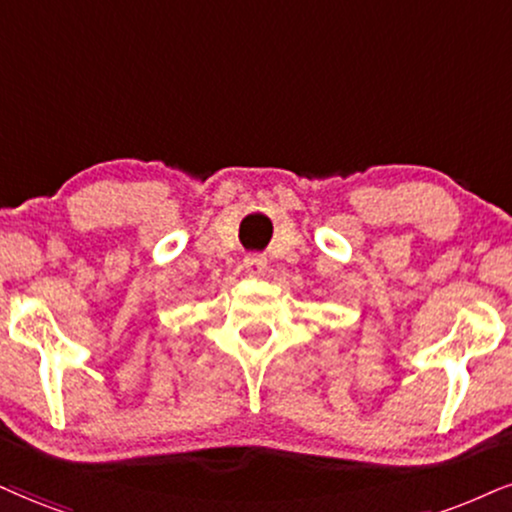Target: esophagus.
Listing matches in <instances>:
<instances>
[{"label": "esophagus", "mask_w": 512, "mask_h": 512, "mask_svg": "<svg viewBox=\"0 0 512 512\" xmlns=\"http://www.w3.org/2000/svg\"><path fill=\"white\" fill-rule=\"evenodd\" d=\"M244 266L246 268H249L251 270V273H261V270H263V266H266V258H263V256H246L244 258Z\"/></svg>", "instance_id": "34e87169"}]
</instances>
